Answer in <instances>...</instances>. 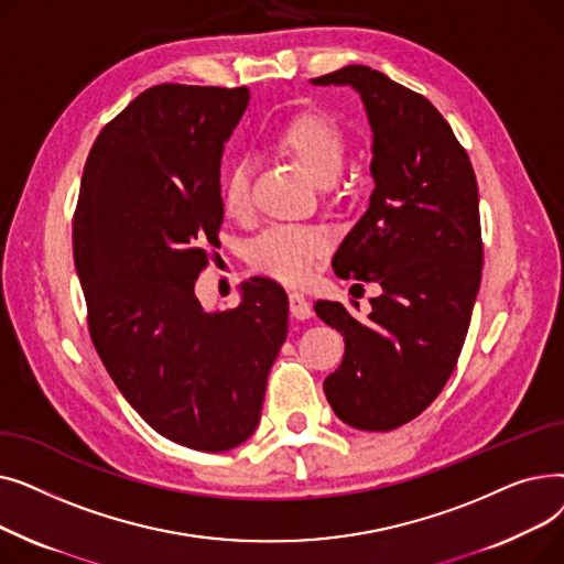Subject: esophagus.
I'll return each mask as SVG.
<instances>
[{"mask_svg":"<svg viewBox=\"0 0 564 564\" xmlns=\"http://www.w3.org/2000/svg\"><path fill=\"white\" fill-rule=\"evenodd\" d=\"M290 315L297 319L313 317V306L302 292H290Z\"/></svg>","mask_w":564,"mask_h":564,"instance_id":"obj_1","label":"esophagus"}]
</instances>
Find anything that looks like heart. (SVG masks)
I'll return each instance as SVG.
<instances>
[{
	"label": "heart",
	"instance_id": "heart-1",
	"mask_svg": "<svg viewBox=\"0 0 564 564\" xmlns=\"http://www.w3.org/2000/svg\"><path fill=\"white\" fill-rule=\"evenodd\" d=\"M276 145L297 160L317 183H334L347 160V137L340 126L319 111L294 116L279 132ZM226 215L242 219L251 213V162H232L221 177ZM332 237L322 226L276 224L264 228L249 245L251 270L281 283H304L329 253Z\"/></svg>",
	"mask_w": 564,
	"mask_h": 564
}]
</instances>
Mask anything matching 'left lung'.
I'll list each match as a JSON object with an SVG mask.
<instances>
[{"label":"left lung","mask_w":564,"mask_h":564,"mask_svg":"<svg viewBox=\"0 0 564 564\" xmlns=\"http://www.w3.org/2000/svg\"><path fill=\"white\" fill-rule=\"evenodd\" d=\"M313 82L351 84L366 105L375 192L334 270L383 290L366 319L340 302H315L317 317L345 338L343 364L324 379V393L347 425L389 432L436 400L462 354L482 279L478 181L425 96L370 66Z\"/></svg>","instance_id":"8db88e82"}]
</instances>
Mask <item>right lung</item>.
<instances>
[{
    "label": "right lung",
    "mask_w": 564,
    "mask_h": 564,
    "mask_svg": "<svg viewBox=\"0 0 564 564\" xmlns=\"http://www.w3.org/2000/svg\"><path fill=\"white\" fill-rule=\"evenodd\" d=\"M247 105V86L145 88L94 141L73 215L102 366L148 425L203 453L253 434L288 336L272 279H251L232 311L205 313L194 294L224 221V141Z\"/></svg>",
    "instance_id": "right-lung-1"
}]
</instances>
